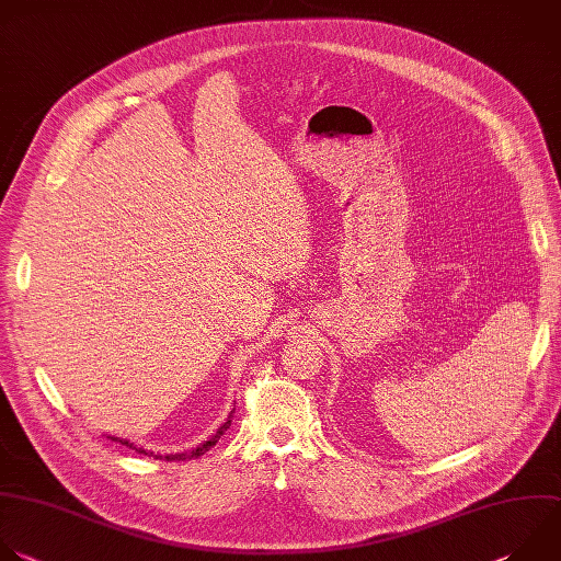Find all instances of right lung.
I'll list each match as a JSON object with an SVG mask.
<instances>
[{
    "label": "right lung",
    "mask_w": 561,
    "mask_h": 561,
    "mask_svg": "<svg viewBox=\"0 0 561 561\" xmlns=\"http://www.w3.org/2000/svg\"><path fill=\"white\" fill-rule=\"evenodd\" d=\"M231 414H233V412H231ZM231 414H229L227 423H225V425H222V427H220V430H218V432H216V434H214L209 440L201 443V445H198L196 449H192L190 454H167V456H153V451L136 449V447H134V443H129V440H123V438H114V436H110V438H112V440H116V443H121V445H125V447H131V449H136L138 454H145V456H153L156 460H162V458H164L167 462H171V460H184V458H198V456H203L205 451H209V449H211V447H214V445L220 440V436H222V434H225V432L231 427Z\"/></svg>",
    "instance_id": "add662e5"
}]
</instances>
